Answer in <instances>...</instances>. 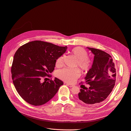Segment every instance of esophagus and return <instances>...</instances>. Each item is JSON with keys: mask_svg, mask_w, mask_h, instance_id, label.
I'll return each mask as SVG.
<instances>
[{"mask_svg": "<svg viewBox=\"0 0 131 131\" xmlns=\"http://www.w3.org/2000/svg\"><path fill=\"white\" fill-rule=\"evenodd\" d=\"M69 87H70V88H72V87H73L74 86V85H72V84H68V83H67L66 84Z\"/></svg>", "mask_w": 131, "mask_h": 131, "instance_id": "obj_1", "label": "esophagus"}]
</instances>
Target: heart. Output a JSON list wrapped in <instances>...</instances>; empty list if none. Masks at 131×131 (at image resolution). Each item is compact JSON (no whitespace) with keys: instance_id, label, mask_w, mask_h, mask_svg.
Here are the masks:
<instances>
[{"instance_id":"b5f03b06","label":"heart","mask_w":131,"mask_h":131,"mask_svg":"<svg viewBox=\"0 0 131 131\" xmlns=\"http://www.w3.org/2000/svg\"><path fill=\"white\" fill-rule=\"evenodd\" d=\"M77 61L75 66L79 67L81 70L84 71L88 70L90 66L91 60L87 57V51L81 47H77L73 48L72 51ZM63 63V57H59L56 62L57 66H61ZM57 77L65 82L68 83H74L80 77V72L78 68H64L63 69L58 70L56 73Z\"/></svg>"}]
</instances>
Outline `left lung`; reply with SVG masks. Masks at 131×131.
<instances>
[{
  "label": "left lung",
  "mask_w": 131,
  "mask_h": 131,
  "mask_svg": "<svg viewBox=\"0 0 131 131\" xmlns=\"http://www.w3.org/2000/svg\"><path fill=\"white\" fill-rule=\"evenodd\" d=\"M87 48L94 55L92 67L84 78L90 87L81 89L78 97L85 104L94 105L105 100L111 93L115 84L116 72L111 55L98 49Z\"/></svg>",
  "instance_id": "left-lung-1"
}]
</instances>
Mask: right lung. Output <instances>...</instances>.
Returning <instances> with one entry per match:
<instances>
[{"label": "right lung", "instance_id": "obj_1", "mask_svg": "<svg viewBox=\"0 0 131 131\" xmlns=\"http://www.w3.org/2000/svg\"><path fill=\"white\" fill-rule=\"evenodd\" d=\"M67 47L41 41L20 47L14 56L11 68L13 84L18 93L33 106L42 105L51 99L63 82L55 78L44 81L54 70L56 60Z\"/></svg>", "mask_w": 131, "mask_h": 131}]
</instances>
